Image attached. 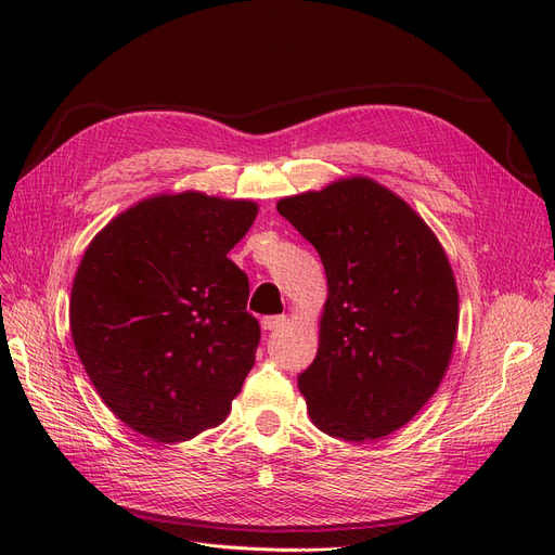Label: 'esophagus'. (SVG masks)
Here are the masks:
<instances>
[{"mask_svg": "<svg viewBox=\"0 0 555 555\" xmlns=\"http://www.w3.org/2000/svg\"><path fill=\"white\" fill-rule=\"evenodd\" d=\"M285 324V314H272V317H262L260 319V326L262 331H276Z\"/></svg>", "mask_w": 555, "mask_h": 555, "instance_id": "obj_1", "label": "esophagus"}]
</instances>
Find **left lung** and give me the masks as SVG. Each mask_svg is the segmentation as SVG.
Wrapping results in <instances>:
<instances>
[{"label": "left lung", "instance_id": "left-lung-1", "mask_svg": "<svg viewBox=\"0 0 555 555\" xmlns=\"http://www.w3.org/2000/svg\"><path fill=\"white\" fill-rule=\"evenodd\" d=\"M279 214L324 262L328 299L299 389L312 423L375 441L439 389L459 328L450 260L425 220L369 178L283 197Z\"/></svg>", "mask_w": 555, "mask_h": 555}]
</instances>
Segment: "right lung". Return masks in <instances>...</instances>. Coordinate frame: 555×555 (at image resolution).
I'll return each mask as SVG.
<instances>
[{
	"mask_svg": "<svg viewBox=\"0 0 555 555\" xmlns=\"http://www.w3.org/2000/svg\"><path fill=\"white\" fill-rule=\"evenodd\" d=\"M256 214L249 199L155 195L85 249L69 301L76 353L112 414L157 443L218 427L254 366L249 281L227 254Z\"/></svg>",
	"mask_w": 555,
	"mask_h": 555,
	"instance_id": "1",
	"label": "right lung"
}]
</instances>
